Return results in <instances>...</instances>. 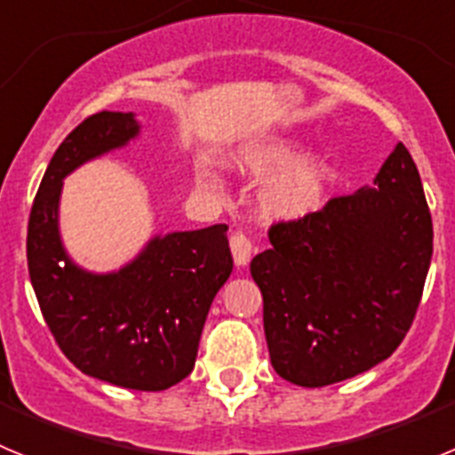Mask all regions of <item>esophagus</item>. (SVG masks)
<instances>
[{"mask_svg":"<svg viewBox=\"0 0 455 455\" xmlns=\"http://www.w3.org/2000/svg\"><path fill=\"white\" fill-rule=\"evenodd\" d=\"M230 251L235 257L236 267H246L252 252V241L243 232H232L230 235Z\"/></svg>","mask_w":455,"mask_h":455,"instance_id":"1","label":"esophagus"}]
</instances>
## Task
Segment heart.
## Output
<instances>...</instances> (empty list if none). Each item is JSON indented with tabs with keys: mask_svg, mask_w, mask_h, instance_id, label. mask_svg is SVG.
Wrapping results in <instances>:
<instances>
[{
	"mask_svg": "<svg viewBox=\"0 0 455 455\" xmlns=\"http://www.w3.org/2000/svg\"><path fill=\"white\" fill-rule=\"evenodd\" d=\"M291 159V152L283 148L273 150H259L257 155H251L246 159V168L255 172H267L283 168ZM323 191V172L316 168L300 171L291 178L283 180L280 184L267 193V209L277 216H293L303 214L309 207H315Z\"/></svg>",
	"mask_w": 455,
	"mask_h": 455,
	"instance_id": "obj_1",
	"label": "heart"
}]
</instances>
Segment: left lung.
<instances>
[{"label": "left lung", "instance_id": "1", "mask_svg": "<svg viewBox=\"0 0 455 455\" xmlns=\"http://www.w3.org/2000/svg\"><path fill=\"white\" fill-rule=\"evenodd\" d=\"M252 257L271 364L300 387L357 376L392 355L415 321L433 255V220L403 143L373 188L277 220Z\"/></svg>", "mask_w": 455, "mask_h": 455}]
</instances>
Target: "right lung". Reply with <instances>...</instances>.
Wrapping results in <instances>:
<instances>
[{
  "instance_id": "add662e5",
  "label": "right lung",
  "mask_w": 455,
  "mask_h": 455,
  "mask_svg": "<svg viewBox=\"0 0 455 455\" xmlns=\"http://www.w3.org/2000/svg\"><path fill=\"white\" fill-rule=\"evenodd\" d=\"M136 134L132 114L100 111L63 139L31 204L27 262L43 319L79 371L159 392L196 364L212 300L232 273L228 225L155 236L130 267L92 275L68 259L56 216L68 172Z\"/></svg>"
}]
</instances>
